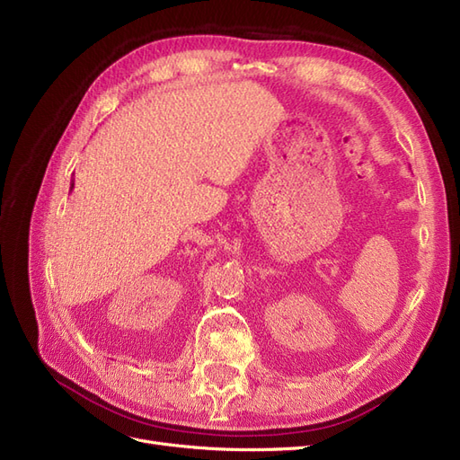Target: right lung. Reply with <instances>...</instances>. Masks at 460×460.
Instances as JSON below:
<instances>
[{"instance_id":"obj_1","label":"right lung","mask_w":460,"mask_h":460,"mask_svg":"<svg viewBox=\"0 0 460 460\" xmlns=\"http://www.w3.org/2000/svg\"><path fill=\"white\" fill-rule=\"evenodd\" d=\"M73 188H75V182H73V184H71V190H73Z\"/></svg>"}]
</instances>
